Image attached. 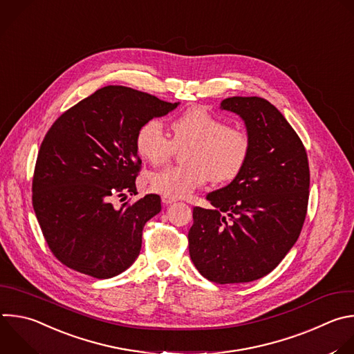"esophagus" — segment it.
Segmentation results:
<instances>
[{
    "mask_svg": "<svg viewBox=\"0 0 354 354\" xmlns=\"http://www.w3.org/2000/svg\"><path fill=\"white\" fill-rule=\"evenodd\" d=\"M161 200H162V203H164V204H171V203L178 201V198H176V197H171V196H162V197H161Z\"/></svg>",
    "mask_w": 354,
    "mask_h": 354,
    "instance_id": "esophagus-1",
    "label": "esophagus"
}]
</instances>
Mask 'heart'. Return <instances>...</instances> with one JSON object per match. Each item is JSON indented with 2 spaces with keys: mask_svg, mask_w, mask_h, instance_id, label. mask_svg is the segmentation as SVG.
<instances>
[{
  "mask_svg": "<svg viewBox=\"0 0 354 354\" xmlns=\"http://www.w3.org/2000/svg\"><path fill=\"white\" fill-rule=\"evenodd\" d=\"M171 139L158 118L145 121L135 135L138 154L153 165L167 162L175 146L187 147L182 165L167 167L150 175L153 190L171 197H183L209 179L226 183L236 178L250 156V136L230 127L221 116L207 108L193 106L182 112L172 122Z\"/></svg>",
  "mask_w": 354,
  "mask_h": 354,
  "instance_id": "1",
  "label": "heart"
}]
</instances>
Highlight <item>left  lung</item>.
<instances>
[{
    "instance_id": "8db88e82",
    "label": "left lung",
    "mask_w": 354,
    "mask_h": 354,
    "mask_svg": "<svg viewBox=\"0 0 354 354\" xmlns=\"http://www.w3.org/2000/svg\"><path fill=\"white\" fill-rule=\"evenodd\" d=\"M242 116L252 147L243 171L193 208L189 253L211 282L242 283L270 274L301 232L310 187L308 158L283 115L261 97L221 102Z\"/></svg>"
}]
</instances>
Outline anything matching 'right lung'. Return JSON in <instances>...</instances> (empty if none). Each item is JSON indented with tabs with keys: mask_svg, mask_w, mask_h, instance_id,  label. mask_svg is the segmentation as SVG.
Here are the masks:
<instances>
[{
	"mask_svg": "<svg viewBox=\"0 0 354 354\" xmlns=\"http://www.w3.org/2000/svg\"><path fill=\"white\" fill-rule=\"evenodd\" d=\"M178 102L125 86H105L65 111L46 133L32 183L33 208L53 254L68 268L108 279L129 268L158 194L115 208L138 194L139 127Z\"/></svg>",
	"mask_w": 354,
	"mask_h": 354,
	"instance_id": "add662e5",
	"label": "right lung"
}]
</instances>
